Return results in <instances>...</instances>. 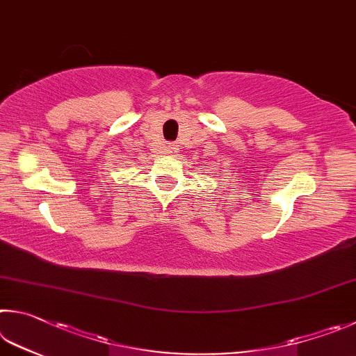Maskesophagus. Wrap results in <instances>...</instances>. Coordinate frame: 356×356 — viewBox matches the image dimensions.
Returning <instances> with one entry per match:
<instances>
[{"label": "esophagus", "instance_id": "34e87169", "mask_svg": "<svg viewBox=\"0 0 356 356\" xmlns=\"http://www.w3.org/2000/svg\"><path fill=\"white\" fill-rule=\"evenodd\" d=\"M177 145H175V143H168L167 145V149H165V153L167 154H177Z\"/></svg>", "mask_w": 356, "mask_h": 356}]
</instances>
